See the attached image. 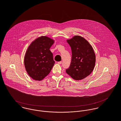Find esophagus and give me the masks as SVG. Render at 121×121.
Listing matches in <instances>:
<instances>
[{"label": "esophagus", "mask_w": 121, "mask_h": 121, "mask_svg": "<svg viewBox=\"0 0 121 121\" xmlns=\"http://www.w3.org/2000/svg\"><path fill=\"white\" fill-rule=\"evenodd\" d=\"M58 63L59 64H61L62 63V62L61 61H59V62H58Z\"/></svg>", "instance_id": "esophagus-1"}]
</instances>
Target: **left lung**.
<instances>
[{
  "instance_id": "obj_1",
  "label": "left lung",
  "mask_w": 121,
  "mask_h": 121,
  "mask_svg": "<svg viewBox=\"0 0 121 121\" xmlns=\"http://www.w3.org/2000/svg\"><path fill=\"white\" fill-rule=\"evenodd\" d=\"M72 51L70 65L66 73L73 79L79 81L88 76L93 71L95 63V55L87 41L79 36L68 40Z\"/></svg>"
}]
</instances>
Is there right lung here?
<instances>
[{
    "label": "right lung",
    "mask_w": 121,
    "mask_h": 121,
    "mask_svg": "<svg viewBox=\"0 0 121 121\" xmlns=\"http://www.w3.org/2000/svg\"><path fill=\"white\" fill-rule=\"evenodd\" d=\"M54 41L46 36L36 39L30 45L24 58V64L29 75L41 81L47 76L55 63L50 48Z\"/></svg>",
    "instance_id": "1"
}]
</instances>
